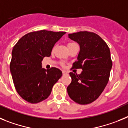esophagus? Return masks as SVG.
<instances>
[{
    "label": "esophagus",
    "mask_w": 128,
    "mask_h": 128,
    "mask_svg": "<svg viewBox=\"0 0 128 128\" xmlns=\"http://www.w3.org/2000/svg\"><path fill=\"white\" fill-rule=\"evenodd\" d=\"M62 73H63V75H66V74H67V72H66V71H64V70H63L62 71Z\"/></svg>",
    "instance_id": "esophagus-1"
}]
</instances>
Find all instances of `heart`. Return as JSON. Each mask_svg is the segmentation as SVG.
I'll list each match as a JSON object with an SVG mask.
<instances>
[{
  "label": "heart",
  "mask_w": 128,
  "mask_h": 128,
  "mask_svg": "<svg viewBox=\"0 0 128 128\" xmlns=\"http://www.w3.org/2000/svg\"><path fill=\"white\" fill-rule=\"evenodd\" d=\"M69 44H72V43H69Z\"/></svg>",
  "instance_id": "heart-1"
}]
</instances>
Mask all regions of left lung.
<instances>
[{"label": "left lung", "mask_w": 128, "mask_h": 128, "mask_svg": "<svg viewBox=\"0 0 128 128\" xmlns=\"http://www.w3.org/2000/svg\"><path fill=\"white\" fill-rule=\"evenodd\" d=\"M68 37L80 46L74 68L82 70L80 75L70 72L72 82L68 86L70 97L79 104H88L97 99L108 82L112 61L110 48L96 33L79 32Z\"/></svg>", "instance_id": "left-lung-1"}]
</instances>
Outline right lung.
I'll return each instance as SVG.
<instances>
[{"mask_svg":"<svg viewBox=\"0 0 128 128\" xmlns=\"http://www.w3.org/2000/svg\"><path fill=\"white\" fill-rule=\"evenodd\" d=\"M66 32L40 30L29 33L13 47L10 72L15 89L23 99L36 104L46 99L54 84L62 76L59 69L42 68L55 43Z\"/></svg>","mask_w":128,"mask_h":128,"instance_id":"obj_1","label":"right lung"}]
</instances>
